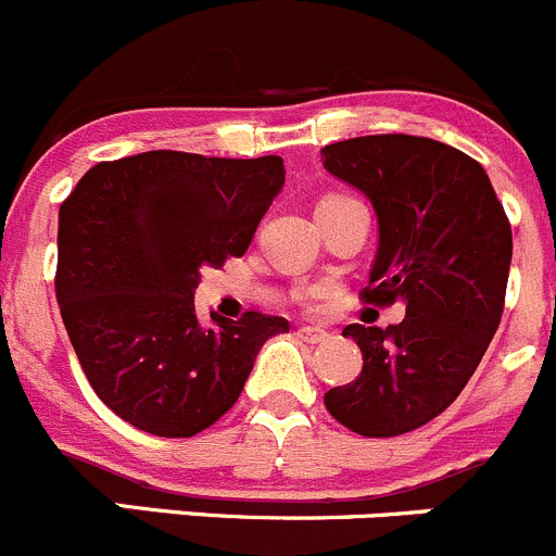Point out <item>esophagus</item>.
Here are the masks:
<instances>
[{"instance_id":"34e87169","label":"esophagus","mask_w":556,"mask_h":556,"mask_svg":"<svg viewBox=\"0 0 556 556\" xmlns=\"http://www.w3.org/2000/svg\"><path fill=\"white\" fill-rule=\"evenodd\" d=\"M299 339H301V342H306V344H320V342H326V339H328V331H323V328L304 326V328H299Z\"/></svg>"}]
</instances>
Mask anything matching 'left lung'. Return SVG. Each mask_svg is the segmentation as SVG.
Returning a JSON list of instances; mask_svg holds the SVG:
<instances>
[{
  "instance_id": "8db88e82",
  "label": "left lung",
  "mask_w": 556,
  "mask_h": 556,
  "mask_svg": "<svg viewBox=\"0 0 556 556\" xmlns=\"http://www.w3.org/2000/svg\"><path fill=\"white\" fill-rule=\"evenodd\" d=\"M323 168L369 198L377 255L364 299L404 304L391 328L348 326L364 369L326 393L364 438H396L462 393L500 326L514 239L481 163L418 135H364L323 149Z\"/></svg>"
}]
</instances>
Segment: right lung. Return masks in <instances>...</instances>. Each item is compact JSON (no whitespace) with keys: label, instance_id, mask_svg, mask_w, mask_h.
I'll list each match as a JSON object with an SVG mask.
<instances>
[{"label":"right lung","instance_id":"add662e5","mask_svg":"<svg viewBox=\"0 0 556 556\" xmlns=\"http://www.w3.org/2000/svg\"><path fill=\"white\" fill-rule=\"evenodd\" d=\"M285 185L282 157L143 152L97 163L59 208L56 301L84 375L127 424L192 438L239 399L290 323L195 315L203 268L241 257Z\"/></svg>","mask_w":556,"mask_h":556}]
</instances>
